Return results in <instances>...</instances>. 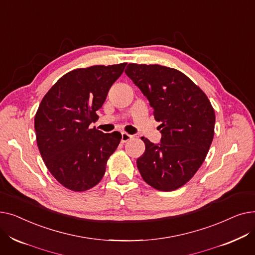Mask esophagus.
<instances>
[{
  "instance_id": "obj_1",
  "label": "esophagus",
  "mask_w": 255,
  "mask_h": 255,
  "mask_svg": "<svg viewBox=\"0 0 255 255\" xmlns=\"http://www.w3.org/2000/svg\"><path fill=\"white\" fill-rule=\"evenodd\" d=\"M133 136L132 135H130L129 133H127V132H122V138H121V142H127L128 140H130L131 138H132Z\"/></svg>"
}]
</instances>
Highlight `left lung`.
Wrapping results in <instances>:
<instances>
[{"mask_svg":"<svg viewBox=\"0 0 255 255\" xmlns=\"http://www.w3.org/2000/svg\"><path fill=\"white\" fill-rule=\"evenodd\" d=\"M125 72L161 122V143L141 137L145 150L136 160L137 168L153 188L176 190L204 163L214 137L215 112L203 90L177 69L131 63Z\"/></svg>","mask_w":255,"mask_h":255,"instance_id":"left-lung-1","label":"left lung"}]
</instances>
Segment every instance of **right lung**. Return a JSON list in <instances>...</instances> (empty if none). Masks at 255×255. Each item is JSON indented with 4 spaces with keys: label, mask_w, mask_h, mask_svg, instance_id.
<instances>
[{
    "label": "right lung",
    "mask_w": 255,
    "mask_h": 255,
    "mask_svg": "<svg viewBox=\"0 0 255 255\" xmlns=\"http://www.w3.org/2000/svg\"><path fill=\"white\" fill-rule=\"evenodd\" d=\"M127 63L95 65L63 75L45 94L35 115L38 149L55 179L82 192L96 186L122 135L90 128L107 93Z\"/></svg>",
    "instance_id": "add662e5"
}]
</instances>
